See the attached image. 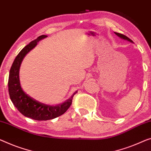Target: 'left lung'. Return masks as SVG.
Wrapping results in <instances>:
<instances>
[{
    "label": "left lung",
    "mask_w": 151,
    "mask_h": 151,
    "mask_svg": "<svg viewBox=\"0 0 151 151\" xmlns=\"http://www.w3.org/2000/svg\"><path fill=\"white\" fill-rule=\"evenodd\" d=\"M114 34L117 36V37H119V38H121V39H123V40H127V41H129L130 42H132V43H134V42L132 41V40L129 39L127 37H126V36L122 35V34H120V33H118V32H114Z\"/></svg>",
    "instance_id": "left-lung-1"
}]
</instances>
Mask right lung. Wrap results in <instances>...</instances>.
I'll return each instance as SVG.
<instances>
[{"mask_svg":"<svg viewBox=\"0 0 151 151\" xmlns=\"http://www.w3.org/2000/svg\"><path fill=\"white\" fill-rule=\"evenodd\" d=\"M46 37V35L40 36L22 49L11 66L8 81L9 93L13 105L23 115L37 121L50 120L62 115L70 106L73 96L77 92L75 91L70 98L62 104L49 105L36 100L22 89L19 81V68L23 59L27 53L37 45L40 40Z\"/></svg>","mask_w":151,"mask_h":151,"instance_id":"add662e5","label":"right lung"}]
</instances>
